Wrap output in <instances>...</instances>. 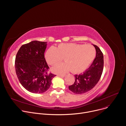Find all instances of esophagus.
I'll list each match as a JSON object with an SVG mask.
<instances>
[{
    "label": "esophagus",
    "instance_id": "obj_1",
    "mask_svg": "<svg viewBox=\"0 0 126 126\" xmlns=\"http://www.w3.org/2000/svg\"><path fill=\"white\" fill-rule=\"evenodd\" d=\"M58 76H59V77H65V75H64V74H62V75L58 74Z\"/></svg>",
    "mask_w": 126,
    "mask_h": 126
}]
</instances>
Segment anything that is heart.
I'll use <instances>...</instances> for the list:
<instances>
[{"instance_id":"heart-1","label":"heart","mask_w":126,"mask_h":126,"mask_svg":"<svg viewBox=\"0 0 126 126\" xmlns=\"http://www.w3.org/2000/svg\"><path fill=\"white\" fill-rule=\"evenodd\" d=\"M95 53L94 47L91 45L61 44L57 48L54 46L50 47L45 57L51 65L61 62L64 58L65 63L58 64L53 68L54 72L65 73L71 70L72 72L77 73L86 69L94 59Z\"/></svg>"}]
</instances>
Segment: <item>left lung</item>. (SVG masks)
<instances>
[{
    "mask_svg": "<svg viewBox=\"0 0 126 126\" xmlns=\"http://www.w3.org/2000/svg\"><path fill=\"white\" fill-rule=\"evenodd\" d=\"M96 51V56L93 63L85 72L75 75L74 84L69 86L71 91L76 94L86 93L92 89L99 82L103 70V54L100 49L93 45Z\"/></svg>",
    "mask_w": 126,
    "mask_h": 126,
    "instance_id": "left-lung-1",
    "label": "left lung"
}]
</instances>
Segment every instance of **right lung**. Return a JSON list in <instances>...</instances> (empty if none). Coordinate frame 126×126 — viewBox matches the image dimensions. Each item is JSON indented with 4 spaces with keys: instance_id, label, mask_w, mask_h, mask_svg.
Returning <instances> with one entry per match:
<instances>
[{
    "instance_id": "right-lung-1",
    "label": "right lung",
    "mask_w": 126,
    "mask_h": 126,
    "mask_svg": "<svg viewBox=\"0 0 126 126\" xmlns=\"http://www.w3.org/2000/svg\"><path fill=\"white\" fill-rule=\"evenodd\" d=\"M47 42L33 41L21 46L15 61L16 73L20 83L27 91L40 94L50 88L56 75L49 72L44 57Z\"/></svg>"
}]
</instances>
